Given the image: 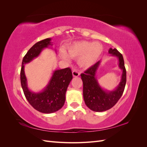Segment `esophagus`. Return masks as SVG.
Instances as JSON below:
<instances>
[{
  "instance_id": "1",
  "label": "esophagus",
  "mask_w": 147,
  "mask_h": 147,
  "mask_svg": "<svg viewBox=\"0 0 147 147\" xmlns=\"http://www.w3.org/2000/svg\"><path fill=\"white\" fill-rule=\"evenodd\" d=\"M72 75L74 77H78L80 75V73L77 70H74L72 72Z\"/></svg>"
}]
</instances>
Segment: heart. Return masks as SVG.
Segmentation results:
<instances>
[{
    "label": "heart",
    "mask_w": 147,
    "mask_h": 147,
    "mask_svg": "<svg viewBox=\"0 0 147 147\" xmlns=\"http://www.w3.org/2000/svg\"><path fill=\"white\" fill-rule=\"evenodd\" d=\"M103 47L99 42L80 41L75 42L68 47L69 55L72 58H78V64L83 68H89L99 58ZM62 58L69 61V57L64 51L61 53Z\"/></svg>",
    "instance_id": "1"
}]
</instances>
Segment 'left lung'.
I'll list each match as a JSON object with an SVG mask.
<instances>
[{"mask_svg": "<svg viewBox=\"0 0 147 147\" xmlns=\"http://www.w3.org/2000/svg\"><path fill=\"white\" fill-rule=\"evenodd\" d=\"M109 53L118 57L119 67L123 70L121 82L113 91L104 90L97 82L96 74L100 65V61L97 62L81 74L84 102L89 109L94 112H104L113 107L121 97L126 85V70L123 55L116 48H110Z\"/></svg>", "mask_w": 147, "mask_h": 147, "instance_id": "obj_1", "label": "left lung"}]
</instances>
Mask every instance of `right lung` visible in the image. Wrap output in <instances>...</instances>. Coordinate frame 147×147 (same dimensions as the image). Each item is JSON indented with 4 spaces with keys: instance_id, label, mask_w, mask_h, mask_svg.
<instances>
[{
    "instance_id": "add662e5",
    "label": "right lung",
    "mask_w": 147,
    "mask_h": 147,
    "mask_svg": "<svg viewBox=\"0 0 147 147\" xmlns=\"http://www.w3.org/2000/svg\"><path fill=\"white\" fill-rule=\"evenodd\" d=\"M52 45L51 38H48L38 42L31 47L22 61L20 73L21 84L24 96L29 103L40 112L51 113L61 109L65 100V92L73 78L69 67L55 70L48 85L40 92L30 91L28 87L27 79L24 74V64L37 57L43 49Z\"/></svg>"
}]
</instances>
